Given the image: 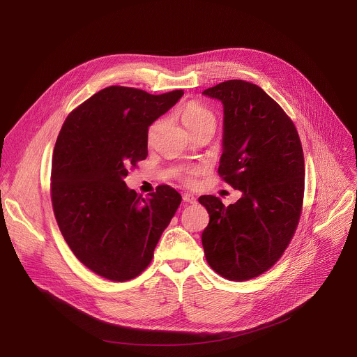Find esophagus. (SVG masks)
Instances as JSON below:
<instances>
[{
  "mask_svg": "<svg viewBox=\"0 0 357 357\" xmlns=\"http://www.w3.org/2000/svg\"><path fill=\"white\" fill-rule=\"evenodd\" d=\"M182 199H183V202H186V203H196V197H195L193 195H190V193H183Z\"/></svg>",
  "mask_w": 357,
  "mask_h": 357,
  "instance_id": "34e87169",
  "label": "esophagus"
}]
</instances>
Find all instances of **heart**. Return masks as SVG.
<instances>
[{
	"mask_svg": "<svg viewBox=\"0 0 357 357\" xmlns=\"http://www.w3.org/2000/svg\"><path fill=\"white\" fill-rule=\"evenodd\" d=\"M181 120L192 134H197L205 130L215 131L218 126V117L215 112L206 107L205 105L199 103V101H188V103L181 109ZM157 127H158V123H155L149 128V137H152ZM200 172H202V167L188 168L179 174V178L186 183H193L196 181V176Z\"/></svg>",
	"mask_w": 357,
	"mask_h": 357,
	"instance_id": "b5f03b06",
	"label": "heart"
}]
</instances>
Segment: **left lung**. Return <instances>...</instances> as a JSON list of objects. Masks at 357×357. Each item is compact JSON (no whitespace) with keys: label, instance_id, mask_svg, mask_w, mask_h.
I'll return each mask as SVG.
<instances>
[{"label":"left lung","instance_id":"left-lung-1","mask_svg":"<svg viewBox=\"0 0 357 357\" xmlns=\"http://www.w3.org/2000/svg\"><path fill=\"white\" fill-rule=\"evenodd\" d=\"M203 94L223 103L218 172L243 196L229 206L212 195L199 197L209 213L202 244L213 271L247 281L268 271L295 234L303 203V151L292 120L257 84L227 80Z\"/></svg>","mask_w":357,"mask_h":357}]
</instances>
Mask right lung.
<instances>
[{
	"mask_svg": "<svg viewBox=\"0 0 357 357\" xmlns=\"http://www.w3.org/2000/svg\"><path fill=\"white\" fill-rule=\"evenodd\" d=\"M182 94L110 86L69 113L58 135L50 172L54 213L77 260L106 280L139 275L181 205L169 185L144 199L124 176L148 155V127Z\"/></svg>",
	"mask_w": 357,
	"mask_h": 357,
	"instance_id": "add662e5",
	"label": "right lung"
}]
</instances>
